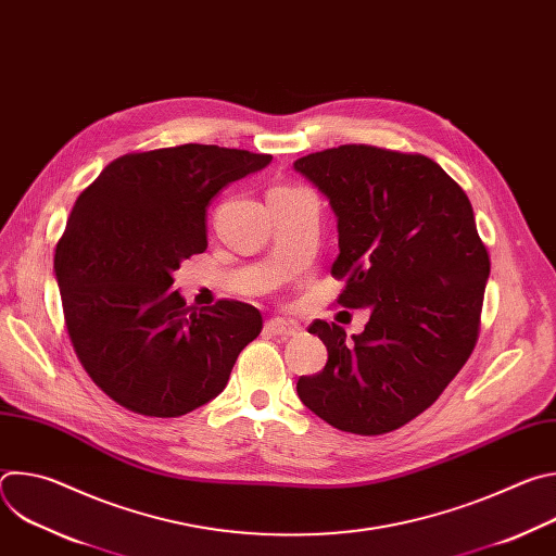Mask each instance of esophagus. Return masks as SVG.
Returning <instances> with one entry per match:
<instances>
[{"label":"esophagus","mask_w":556,"mask_h":556,"mask_svg":"<svg viewBox=\"0 0 556 556\" xmlns=\"http://www.w3.org/2000/svg\"><path fill=\"white\" fill-rule=\"evenodd\" d=\"M264 330H266L268 334H273V337H283V339H288V337L299 334L301 328H299L296 324H290V321H283V319H270Z\"/></svg>","instance_id":"esophagus-1"}]
</instances>
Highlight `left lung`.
Listing matches in <instances>:
<instances>
[{
  "mask_svg": "<svg viewBox=\"0 0 556 556\" xmlns=\"http://www.w3.org/2000/svg\"><path fill=\"white\" fill-rule=\"evenodd\" d=\"M292 169L337 215L348 279L339 303L369 307L361 334L314 321L328 348L316 376H301V403L328 425L380 435L431 407L470 356L491 275L466 193L425 155L341 144Z\"/></svg>",
  "mask_w": 556,
  "mask_h": 556,
  "instance_id": "1",
  "label": "left lung"
}]
</instances>
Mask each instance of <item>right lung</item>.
<instances>
[{
	"mask_svg": "<svg viewBox=\"0 0 556 556\" xmlns=\"http://www.w3.org/2000/svg\"><path fill=\"white\" fill-rule=\"evenodd\" d=\"M270 161L215 144L129 153L76 198L54 253L65 326L90 378L125 409L178 418L206 405L260 337L257 307H187L172 286L206 251L211 200Z\"/></svg>",
	"mask_w": 556,
	"mask_h": 556,
	"instance_id": "add662e5",
	"label": "right lung"
}]
</instances>
